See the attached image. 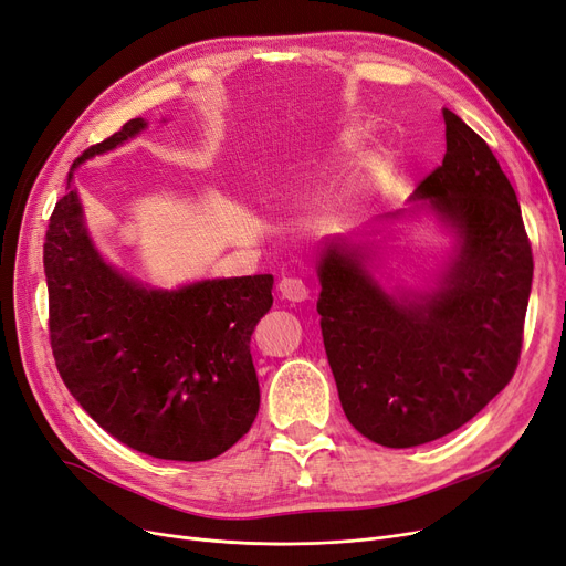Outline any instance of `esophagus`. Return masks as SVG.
<instances>
[{"label":"esophagus","mask_w":566,"mask_h":566,"mask_svg":"<svg viewBox=\"0 0 566 566\" xmlns=\"http://www.w3.org/2000/svg\"><path fill=\"white\" fill-rule=\"evenodd\" d=\"M280 291L286 301H293V303H303L310 296V286L305 284L303 277H282Z\"/></svg>","instance_id":"esophagus-1"}]
</instances>
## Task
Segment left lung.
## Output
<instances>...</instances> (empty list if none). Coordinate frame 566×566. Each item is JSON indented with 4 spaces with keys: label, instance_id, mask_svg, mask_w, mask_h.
<instances>
[{
    "label": "left lung",
    "instance_id": "1",
    "mask_svg": "<svg viewBox=\"0 0 566 566\" xmlns=\"http://www.w3.org/2000/svg\"><path fill=\"white\" fill-rule=\"evenodd\" d=\"M447 155L413 189L460 231L444 284L398 301L354 248L318 263L316 312L349 423L375 444L444 437L493 400L521 360L532 244L515 191L488 143L444 108Z\"/></svg>",
    "mask_w": 566,
    "mask_h": 566
}]
</instances>
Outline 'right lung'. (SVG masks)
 Masks as SVG:
<instances>
[{
    "label": "right lung",
    "mask_w": 566,
    "mask_h": 566,
    "mask_svg": "<svg viewBox=\"0 0 566 566\" xmlns=\"http://www.w3.org/2000/svg\"><path fill=\"white\" fill-rule=\"evenodd\" d=\"M143 127L125 122L73 166ZM43 270L57 373L111 437L159 460L201 462L250 432L261 398L250 339L273 307V275L145 289L94 250L73 189L48 222Z\"/></svg>",
    "instance_id": "obj_1"
}]
</instances>
